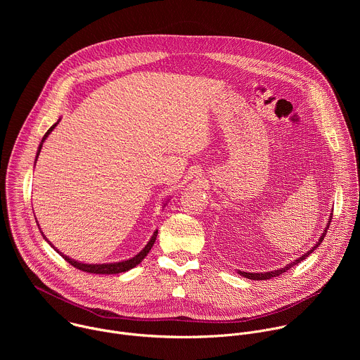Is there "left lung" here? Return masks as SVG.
Here are the masks:
<instances>
[{
    "label": "left lung",
    "mask_w": 360,
    "mask_h": 360,
    "mask_svg": "<svg viewBox=\"0 0 360 360\" xmlns=\"http://www.w3.org/2000/svg\"><path fill=\"white\" fill-rule=\"evenodd\" d=\"M333 215V214H332ZM330 222H332V217L329 218V221H328V225H326V228H325V232L322 233V236L319 238V240L316 242V245L312 248V249H309L307 250L304 255H302L299 259H296V261H293L292 264H288L286 266H283V268H281V269H278V271H271V272H262V274H252V272H242V271H238V274L240 275V276H243V278H248V279H252V281H266V279H272V278H275V276H279V275H282L283 272H286V271H289L292 266H295V265H297L299 262H302L303 259H306L307 258V255H311L321 243H322V240H323V238H325V235H326V232H328V229H329V225H330Z\"/></svg>",
    "instance_id": "obj_1"
}]
</instances>
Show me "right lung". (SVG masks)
Masks as SVG:
<instances>
[{
	"mask_svg": "<svg viewBox=\"0 0 360 360\" xmlns=\"http://www.w3.org/2000/svg\"><path fill=\"white\" fill-rule=\"evenodd\" d=\"M60 122V121H58ZM58 122H56L53 127H51L46 132H45V135L42 136V141H41V143H39V146H38V150H37V157H35V161L38 160V155H39V152H41V148H42V143H44V141L46 139V136L53 132V129L57 127V124ZM38 224V222H37ZM39 231H41V228H39ZM157 235H158V231H155L153 232V235L150 236V239H149V242L145 245V248L139 252V253H136L134 258H131V259H127V261H122V262H115V264H95V265H91V264H82V262H78V261H74V259H71L70 256H67V255H64L63 252H60L58 249H56L53 245H51V242L44 236V233H42V236L45 238V240L53 246L61 256L63 258L68 262V264H71L74 268H77V269H79V271H84V272H88V274H101V275H112V274H121V272H127V271H129V269H132V268H135L138 264H141L142 262V259L145 258V256L149 253V250H150V248H152V245L155 243V239H157Z\"/></svg>",
	"mask_w": 360,
	"mask_h": 360,
	"instance_id": "add662e5",
	"label": "right lung"
}]
</instances>
